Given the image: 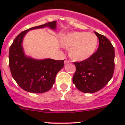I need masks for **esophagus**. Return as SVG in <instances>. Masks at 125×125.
<instances>
[{
	"label": "esophagus",
	"mask_w": 125,
	"mask_h": 125,
	"mask_svg": "<svg viewBox=\"0 0 125 125\" xmlns=\"http://www.w3.org/2000/svg\"><path fill=\"white\" fill-rule=\"evenodd\" d=\"M69 62H70V61L68 60V59H66V60H65V61H64V63L65 64L69 63Z\"/></svg>",
	"instance_id": "obj_1"
}]
</instances>
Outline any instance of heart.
Returning <instances> with one entry per match:
<instances>
[{"label":"heart","mask_w":125,"mask_h":125,"mask_svg":"<svg viewBox=\"0 0 125 125\" xmlns=\"http://www.w3.org/2000/svg\"><path fill=\"white\" fill-rule=\"evenodd\" d=\"M62 44L70 49L73 59L83 61L89 58L94 52L98 45L96 34L86 32H74L66 34L62 38Z\"/></svg>","instance_id":"heart-1"}]
</instances>
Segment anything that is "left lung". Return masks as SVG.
<instances>
[{
    "label": "left lung",
    "mask_w": 125,
    "mask_h": 125,
    "mask_svg": "<svg viewBox=\"0 0 125 125\" xmlns=\"http://www.w3.org/2000/svg\"><path fill=\"white\" fill-rule=\"evenodd\" d=\"M99 47L89 58L74 62L76 70L73 82L79 91L93 93L100 91L112 78L115 70V49L103 35L94 32Z\"/></svg>",
    "instance_id": "obj_1"
}]
</instances>
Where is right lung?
Listing matches in <instances>:
<instances>
[{"instance_id": "1", "label": "right lung", "mask_w": 125, "mask_h": 125, "mask_svg": "<svg viewBox=\"0 0 125 125\" xmlns=\"http://www.w3.org/2000/svg\"><path fill=\"white\" fill-rule=\"evenodd\" d=\"M46 26L55 29L56 22H49L24 31L15 37L9 49V64L11 74L22 89L33 93H42L51 89L56 74L64 66V60H36L24 55L22 44L25 34L29 30Z\"/></svg>"}]
</instances>
